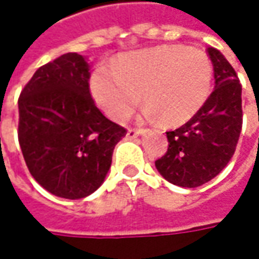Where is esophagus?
<instances>
[{
  "label": "esophagus",
  "mask_w": 259,
  "mask_h": 259,
  "mask_svg": "<svg viewBox=\"0 0 259 259\" xmlns=\"http://www.w3.org/2000/svg\"><path fill=\"white\" fill-rule=\"evenodd\" d=\"M145 132L143 130H140V129H129L127 130V133H126V138L127 139H135V138H138V136H142Z\"/></svg>",
  "instance_id": "esophagus-1"
}]
</instances>
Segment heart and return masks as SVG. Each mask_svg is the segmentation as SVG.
Returning a JSON list of instances; mask_svg holds the SVG:
<instances>
[{"mask_svg": "<svg viewBox=\"0 0 259 259\" xmlns=\"http://www.w3.org/2000/svg\"><path fill=\"white\" fill-rule=\"evenodd\" d=\"M213 68L206 54L185 46H157L121 56L90 77L94 102L110 119H127L143 97L145 117L178 127L206 103Z\"/></svg>", "mask_w": 259, "mask_h": 259, "instance_id": "heart-1", "label": "heart"}]
</instances>
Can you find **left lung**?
<instances>
[{
    "label": "left lung",
    "instance_id": "8db88e82",
    "mask_svg": "<svg viewBox=\"0 0 259 259\" xmlns=\"http://www.w3.org/2000/svg\"><path fill=\"white\" fill-rule=\"evenodd\" d=\"M215 90L199 113L179 129L166 132L169 147L155 162L167 182L196 188L209 182L228 165L242 129V85L219 50L208 49Z\"/></svg>",
    "mask_w": 259,
    "mask_h": 259
}]
</instances>
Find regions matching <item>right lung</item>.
<instances>
[{
    "instance_id": "1",
    "label": "right lung",
    "mask_w": 259,
    "mask_h": 259,
    "mask_svg": "<svg viewBox=\"0 0 259 259\" xmlns=\"http://www.w3.org/2000/svg\"><path fill=\"white\" fill-rule=\"evenodd\" d=\"M90 63L77 53L40 67L18 99V140L32 178L50 193L81 199L96 192L126 130L90 94Z\"/></svg>"
}]
</instances>
